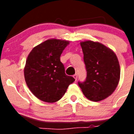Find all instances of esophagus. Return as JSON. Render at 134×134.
<instances>
[{
    "label": "esophagus",
    "instance_id": "34e87169",
    "mask_svg": "<svg viewBox=\"0 0 134 134\" xmlns=\"http://www.w3.org/2000/svg\"><path fill=\"white\" fill-rule=\"evenodd\" d=\"M73 77H74V79H75V80H77V78H78V75H77V74H74V75L73 76Z\"/></svg>",
    "mask_w": 134,
    "mask_h": 134
}]
</instances>
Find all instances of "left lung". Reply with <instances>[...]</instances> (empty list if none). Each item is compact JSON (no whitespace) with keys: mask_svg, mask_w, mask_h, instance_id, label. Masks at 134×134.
I'll list each match as a JSON object with an SVG mask.
<instances>
[{"mask_svg":"<svg viewBox=\"0 0 134 134\" xmlns=\"http://www.w3.org/2000/svg\"><path fill=\"white\" fill-rule=\"evenodd\" d=\"M86 65V79L79 82L84 95L92 101H100L114 92L120 79V66L112 49L99 42H80Z\"/></svg>","mask_w":134,"mask_h":134,"instance_id":"1","label":"left lung"}]
</instances>
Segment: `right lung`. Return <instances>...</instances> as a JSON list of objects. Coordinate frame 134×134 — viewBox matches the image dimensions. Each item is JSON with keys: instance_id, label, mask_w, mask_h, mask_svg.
Listing matches in <instances>:
<instances>
[{"instance_id": "add662e5", "label": "right lung", "mask_w": 134, "mask_h": 134, "mask_svg": "<svg viewBox=\"0 0 134 134\" xmlns=\"http://www.w3.org/2000/svg\"><path fill=\"white\" fill-rule=\"evenodd\" d=\"M69 41L49 39L33 48L27 56L24 76L28 88L40 100L54 103L60 100L75 80L65 74L60 55Z\"/></svg>"}]
</instances>
